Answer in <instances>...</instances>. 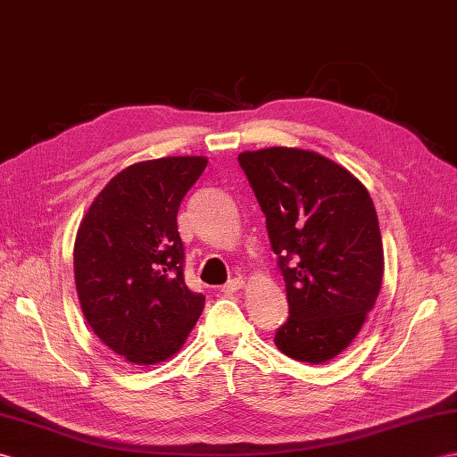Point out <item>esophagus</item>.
Listing matches in <instances>:
<instances>
[{
    "instance_id": "34e87169",
    "label": "esophagus",
    "mask_w": 457,
    "mask_h": 457,
    "mask_svg": "<svg viewBox=\"0 0 457 457\" xmlns=\"http://www.w3.org/2000/svg\"><path fill=\"white\" fill-rule=\"evenodd\" d=\"M241 288H243V280L241 278H233V280H229L224 286H221V292H224V294H233V292H237Z\"/></svg>"
}]
</instances>
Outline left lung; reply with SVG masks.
I'll use <instances>...</instances> for the list:
<instances>
[{
	"mask_svg": "<svg viewBox=\"0 0 457 457\" xmlns=\"http://www.w3.org/2000/svg\"><path fill=\"white\" fill-rule=\"evenodd\" d=\"M237 159L286 282L290 317L274 345L300 362L323 364L354 341L381 288L372 198L353 173L315 152L267 147Z\"/></svg>",
	"mask_w": 457,
	"mask_h": 457,
	"instance_id": "8db88e82",
	"label": "left lung"
}]
</instances>
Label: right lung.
I'll use <instances>...</instances> for the list:
<instances>
[{"instance_id": "1", "label": "right lung", "mask_w": 457, "mask_h": 457, "mask_svg": "<svg viewBox=\"0 0 457 457\" xmlns=\"http://www.w3.org/2000/svg\"><path fill=\"white\" fill-rule=\"evenodd\" d=\"M203 155L126 167L81 220L73 277L93 333L132 364H157L185 345L204 307L187 288L180 200L206 169Z\"/></svg>"}]
</instances>
